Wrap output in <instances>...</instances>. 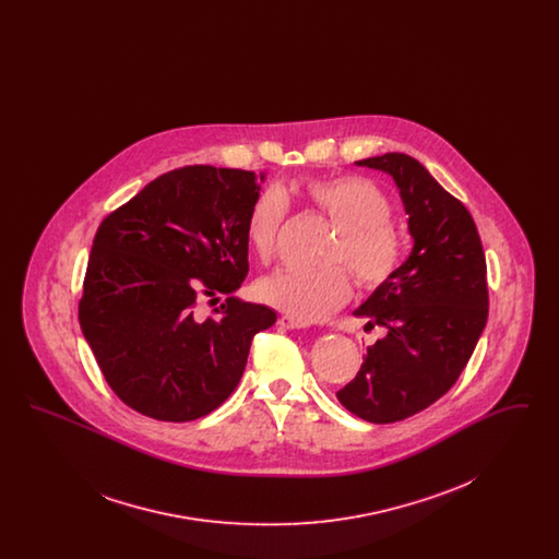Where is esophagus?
<instances>
[{"label": "esophagus", "mask_w": 559, "mask_h": 559, "mask_svg": "<svg viewBox=\"0 0 559 559\" xmlns=\"http://www.w3.org/2000/svg\"><path fill=\"white\" fill-rule=\"evenodd\" d=\"M278 322H281V326H285V329H306V326H310V322L295 319V317H289V314H283Z\"/></svg>", "instance_id": "obj_1"}]
</instances>
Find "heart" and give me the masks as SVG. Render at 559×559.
<instances>
[{
    "label": "heart",
    "instance_id": "heart-1",
    "mask_svg": "<svg viewBox=\"0 0 559 559\" xmlns=\"http://www.w3.org/2000/svg\"><path fill=\"white\" fill-rule=\"evenodd\" d=\"M295 190L335 224V237L324 251L326 262H344L356 283L377 289L390 283L404 262L406 245L392 219V203L385 192L360 176L314 178L295 185ZM289 213L281 188L258 194L247 215V240L251 251L267 262ZM352 292L346 267L326 264L314 270H281L258 285V295L272 308L314 322L344 306Z\"/></svg>",
    "mask_w": 559,
    "mask_h": 559
}]
</instances>
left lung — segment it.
I'll return each instance as SVG.
<instances>
[{
  "label": "left lung",
  "mask_w": 559,
  "mask_h": 559,
  "mask_svg": "<svg viewBox=\"0 0 559 559\" xmlns=\"http://www.w3.org/2000/svg\"><path fill=\"white\" fill-rule=\"evenodd\" d=\"M356 165L394 178L413 251L354 310L388 335L337 399L365 421L394 424L442 399L472 358L488 319L486 258L472 213L419 160L385 153Z\"/></svg>",
  "instance_id": "1"
}]
</instances>
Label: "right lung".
<instances>
[{
	"mask_svg": "<svg viewBox=\"0 0 559 559\" xmlns=\"http://www.w3.org/2000/svg\"><path fill=\"white\" fill-rule=\"evenodd\" d=\"M212 165L174 169L107 215L80 301L83 337L110 390L159 421L210 415L239 385L255 333L276 322L233 293L249 272L247 215L264 182ZM229 297L215 320L201 294Z\"/></svg>",
	"mask_w": 559,
	"mask_h": 559,
	"instance_id": "obj_1",
	"label": "right lung"
}]
</instances>
